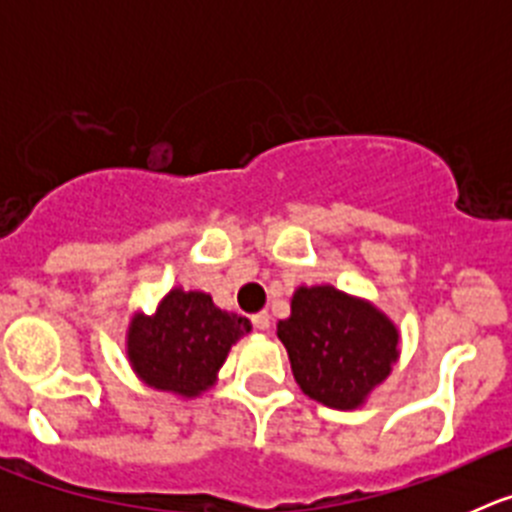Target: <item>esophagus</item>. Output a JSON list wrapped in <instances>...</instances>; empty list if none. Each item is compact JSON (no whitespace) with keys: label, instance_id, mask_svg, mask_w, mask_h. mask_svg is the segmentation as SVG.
<instances>
[{"label":"esophagus","instance_id":"34e87169","mask_svg":"<svg viewBox=\"0 0 512 512\" xmlns=\"http://www.w3.org/2000/svg\"><path fill=\"white\" fill-rule=\"evenodd\" d=\"M251 323H253V328H259V330H269V325H271L269 312H256V315H253V318H251Z\"/></svg>","mask_w":512,"mask_h":512}]
</instances>
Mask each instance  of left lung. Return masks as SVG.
<instances>
[{"label":"left lung","mask_w":512,"mask_h":512,"mask_svg":"<svg viewBox=\"0 0 512 512\" xmlns=\"http://www.w3.org/2000/svg\"><path fill=\"white\" fill-rule=\"evenodd\" d=\"M277 336L300 390L336 410L361 408L400 356L395 323L372 302L330 284L297 289Z\"/></svg>","instance_id":"obj_1"}]
</instances>
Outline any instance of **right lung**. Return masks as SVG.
<instances>
[{
	"mask_svg": "<svg viewBox=\"0 0 512 512\" xmlns=\"http://www.w3.org/2000/svg\"><path fill=\"white\" fill-rule=\"evenodd\" d=\"M246 333L248 318L220 310L205 292L174 287L153 315L130 320L128 359L148 387L197 397L215 384L230 346Z\"/></svg>",
	"mask_w": 512,
	"mask_h": 512,
	"instance_id": "right-lung-1",
	"label": "right lung"
}]
</instances>
